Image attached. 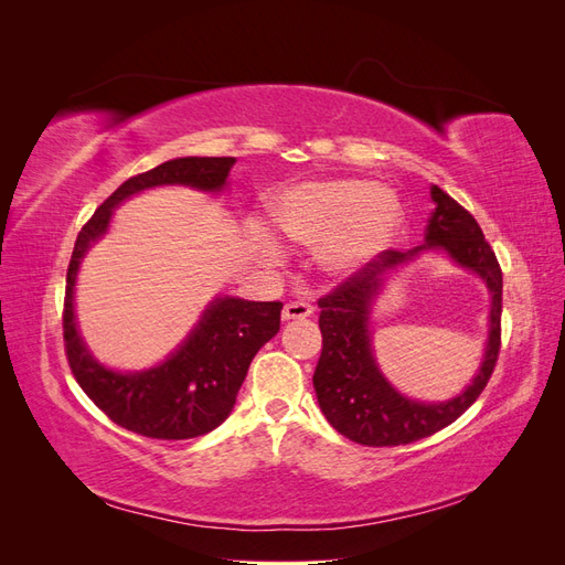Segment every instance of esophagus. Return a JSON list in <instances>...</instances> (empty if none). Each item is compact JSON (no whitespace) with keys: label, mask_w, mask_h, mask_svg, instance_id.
Returning <instances> with one entry per match:
<instances>
[{"label":"esophagus","mask_w":565,"mask_h":565,"mask_svg":"<svg viewBox=\"0 0 565 565\" xmlns=\"http://www.w3.org/2000/svg\"><path fill=\"white\" fill-rule=\"evenodd\" d=\"M311 313H313V306H311V301L297 299V301H289V303H285V309H282V320H301V318H309Z\"/></svg>","instance_id":"1"}]
</instances>
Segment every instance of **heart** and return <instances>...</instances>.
<instances>
[{
    "mask_svg": "<svg viewBox=\"0 0 565 565\" xmlns=\"http://www.w3.org/2000/svg\"><path fill=\"white\" fill-rule=\"evenodd\" d=\"M276 226L330 273H351L384 252L403 226V204L388 188L358 179H328L289 188L270 204ZM270 249V241L259 235Z\"/></svg>",
    "mask_w": 565,
    "mask_h": 565,
    "instance_id": "heart-1",
    "label": "heart"
}]
</instances>
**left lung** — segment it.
Returning <instances> with one entry per match:
<instances>
[{"mask_svg": "<svg viewBox=\"0 0 565 565\" xmlns=\"http://www.w3.org/2000/svg\"><path fill=\"white\" fill-rule=\"evenodd\" d=\"M436 210L424 241L407 252L386 249L377 259L318 299L322 353L313 386L322 415L334 429L361 446H405L446 429L481 396L498 365L502 344V268L476 218L438 185H431ZM424 248L448 250L462 267L478 271L493 295L491 334L482 370L457 399L446 404L409 402L393 390L373 363L369 344V309L388 269L412 260Z\"/></svg>", "mask_w": 565, "mask_h": 565, "instance_id": "obj_1", "label": "left lung"}]
</instances>
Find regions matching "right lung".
Returning a JSON list of instances; mask_svg holds the SVG:
<instances>
[{"label":"right lung","mask_w":565,"mask_h":565,"mask_svg":"<svg viewBox=\"0 0 565 565\" xmlns=\"http://www.w3.org/2000/svg\"><path fill=\"white\" fill-rule=\"evenodd\" d=\"M235 158H177L136 174L100 204L75 241L63 301L67 365L94 405L127 431L183 440L216 429L231 415L252 358L278 334L282 303L214 299L195 330L162 365L143 372H113L94 361L77 332L73 301L82 256L108 231L113 210L129 195L172 183L214 193L226 185Z\"/></svg>","instance_id":"1"}]
</instances>
